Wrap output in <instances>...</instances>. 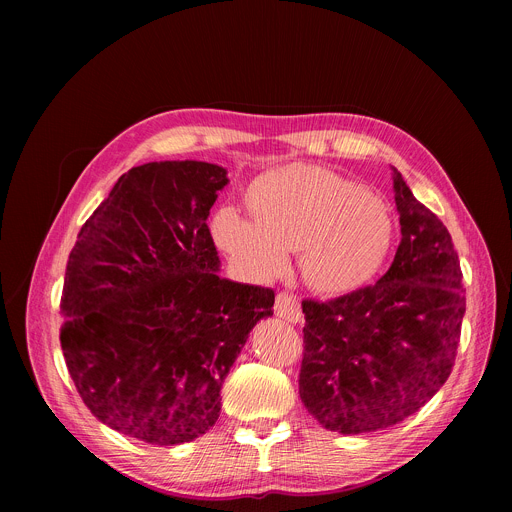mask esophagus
<instances>
[{"label":"esophagus","instance_id":"esophagus-1","mask_svg":"<svg viewBox=\"0 0 512 512\" xmlns=\"http://www.w3.org/2000/svg\"><path fill=\"white\" fill-rule=\"evenodd\" d=\"M275 314L279 318L291 322V324H298L304 318L298 298L291 296V294H279L277 296V300H275Z\"/></svg>","mask_w":512,"mask_h":512}]
</instances>
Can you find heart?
Here are the masks:
<instances>
[{"label":"heart","mask_w":512,"mask_h":512,"mask_svg":"<svg viewBox=\"0 0 512 512\" xmlns=\"http://www.w3.org/2000/svg\"><path fill=\"white\" fill-rule=\"evenodd\" d=\"M251 221L218 210L212 239L239 271L257 281L281 275L287 253H300L304 283L322 298L367 287L393 247L387 206L362 188L316 166H285L245 190Z\"/></svg>","instance_id":"1"}]
</instances>
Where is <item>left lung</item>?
<instances>
[{"instance_id":"1","label":"left lung","mask_w":512,"mask_h":512,"mask_svg":"<svg viewBox=\"0 0 512 512\" xmlns=\"http://www.w3.org/2000/svg\"><path fill=\"white\" fill-rule=\"evenodd\" d=\"M401 243L389 271L330 302L304 300L300 397L318 423L344 435L393 427L448 381L466 298L444 223L393 168Z\"/></svg>"}]
</instances>
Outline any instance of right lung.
Here are the masks:
<instances>
[{
    "mask_svg": "<svg viewBox=\"0 0 512 512\" xmlns=\"http://www.w3.org/2000/svg\"><path fill=\"white\" fill-rule=\"evenodd\" d=\"M223 166L150 162L123 174L66 263L60 346L70 379L111 429L178 446L221 415V389L269 287L218 275L206 218Z\"/></svg>",
    "mask_w": 512,
    "mask_h": 512,
    "instance_id": "obj_1",
    "label": "right lung"
}]
</instances>
